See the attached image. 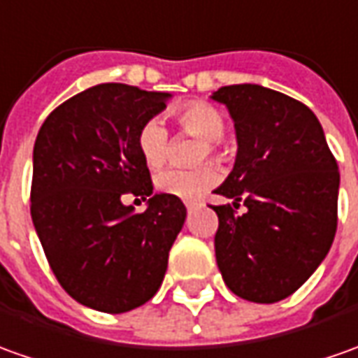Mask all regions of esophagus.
<instances>
[{
  "label": "esophagus",
  "instance_id": "esophagus-1",
  "mask_svg": "<svg viewBox=\"0 0 358 358\" xmlns=\"http://www.w3.org/2000/svg\"><path fill=\"white\" fill-rule=\"evenodd\" d=\"M186 208H188V211L198 210V208H201V201H199V199H188V201H186Z\"/></svg>",
  "mask_w": 358,
  "mask_h": 358
}]
</instances>
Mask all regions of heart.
Segmentation results:
<instances>
[{"mask_svg":"<svg viewBox=\"0 0 358 358\" xmlns=\"http://www.w3.org/2000/svg\"><path fill=\"white\" fill-rule=\"evenodd\" d=\"M176 121L184 133L203 138V145L199 147L198 160H203L208 155L217 160L225 159V150L221 147L220 138L223 137L227 123L220 109L206 101H189L176 111ZM137 147L141 159L148 169L159 170L169 159V131L160 121L150 119L138 131ZM217 178L220 174L215 166L201 164L192 170H164L157 176L155 184L162 194L180 199H194L201 196L206 189H210L217 182Z\"/></svg>","mask_w":358,"mask_h":358,"instance_id":"1","label":"heart"}]
</instances>
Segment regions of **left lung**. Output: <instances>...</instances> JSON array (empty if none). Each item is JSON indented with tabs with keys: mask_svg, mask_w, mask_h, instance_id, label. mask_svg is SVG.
<instances>
[{
	"mask_svg": "<svg viewBox=\"0 0 358 358\" xmlns=\"http://www.w3.org/2000/svg\"><path fill=\"white\" fill-rule=\"evenodd\" d=\"M235 121L237 159L211 206L215 259L233 294L257 303L292 296L322 264L337 231L339 169L308 106L257 84L220 87ZM248 208L237 214L238 201Z\"/></svg>",
	"mask_w": 358,
	"mask_h": 358,
	"instance_id": "1",
	"label": "left lung"
}]
</instances>
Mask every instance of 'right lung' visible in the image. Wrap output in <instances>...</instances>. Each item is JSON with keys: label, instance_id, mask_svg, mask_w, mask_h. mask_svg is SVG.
<instances>
[{"label": "right lung", "instance_id": "1", "mask_svg": "<svg viewBox=\"0 0 358 358\" xmlns=\"http://www.w3.org/2000/svg\"><path fill=\"white\" fill-rule=\"evenodd\" d=\"M169 97L97 84L60 103L36 135L33 225L60 286L97 312H129L159 292L186 220L182 199L152 196L137 147ZM125 193L148 197V210L135 214L120 201Z\"/></svg>", "mask_w": 358, "mask_h": 358}]
</instances>
